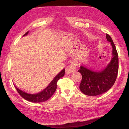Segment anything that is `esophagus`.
I'll return each mask as SVG.
<instances>
[{"mask_svg":"<svg viewBox=\"0 0 129 129\" xmlns=\"http://www.w3.org/2000/svg\"><path fill=\"white\" fill-rule=\"evenodd\" d=\"M76 64H75V62H72L71 63V64H69L68 66L66 68V73L67 74H71L72 73H73V72H75L76 69Z\"/></svg>","mask_w":129,"mask_h":129,"instance_id":"esophagus-1","label":"esophagus"}]
</instances>
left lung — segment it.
Returning <instances> with one entry per match:
<instances>
[{"label":"left lung","instance_id":"8db88e82","mask_svg":"<svg viewBox=\"0 0 129 129\" xmlns=\"http://www.w3.org/2000/svg\"><path fill=\"white\" fill-rule=\"evenodd\" d=\"M106 37L113 48V58L108 66L100 72H94L82 66L78 71L82 75L80 89L85 95L95 96L105 93L112 88L116 80L118 72V55L112 39L108 34Z\"/></svg>","mask_w":129,"mask_h":129}]
</instances>
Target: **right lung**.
Masks as SVG:
<instances>
[{
  "mask_svg": "<svg viewBox=\"0 0 129 129\" xmlns=\"http://www.w3.org/2000/svg\"><path fill=\"white\" fill-rule=\"evenodd\" d=\"M28 34V31L26 32V33L23 36L27 35ZM65 74V69H64L62 70L57 75L54 79L52 81V82L49 84L44 90L41 91V92L37 93V94H28L27 93H25L24 91L21 90L20 89L17 88V87L15 86L16 88L17 92L19 93L21 97H22L24 99H25L27 101L32 102H44L47 101L51 98L52 95L54 93L57 89V82L58 80L60 78L64 76Z\"/></svg>",
  "mask_w": 129,
  "mask_h": 129,
  "instance_id": "1",
  "label": "right lung"
}]
</instances>
